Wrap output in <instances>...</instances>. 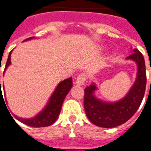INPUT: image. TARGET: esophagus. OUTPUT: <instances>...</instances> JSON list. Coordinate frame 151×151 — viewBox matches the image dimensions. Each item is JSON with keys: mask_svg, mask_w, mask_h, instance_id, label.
Here are the masks:
<instances>
[{"mask_svg": "<svg viewBox=\"0 0 151 151\" xmlns=\"http://www.w3.org/2000/svg\"><path fill=\"white\" fill-rule=\"evenodd\" d=\"M86 76L85 74H80L77 77V79L76 81V84L77 86H83L84 84L85 81H86Z\"/></svg>", "mask_w": 151, "mask_h": 151, "instance_id": "1", "label": "esophagus"}]
</instances>
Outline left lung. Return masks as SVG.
I'll use <instances>...</instances> for the list:
<instances>
[{
    "instance_id": "1",
    "label": "left lung",
    "mask_w": 151,
    "mask_h": 151,
    "mask_svg": "<svg viewBox=\"0 0 151 151\" xmlns=\"http://www.w3.org/2000/svg\"><path fill=\"white\" fill-rule=\"evenodd\" d=\"M126 58L137 64V72L131 88L124 97L116 102H106L96 96L98 89L95 83L85 89L84 109L88 119L93 124L104 128H113L129 120L137 112L144 98L147 76L144 58L138 49Z\"/></svg>"
}]
</instances>
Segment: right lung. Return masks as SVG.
Returning <instances> with one entry per match:
<instances>
[{"label":"right lung","instance_id":"right-lung-1","mask_svg":"<svg viewBox=\"0 0 151 151\" xmlns=\"http://www.w3.org/2000/svg\"><path fill=\"white\" fill-rule=\"evenodd\" d=\"M35 37H32V38H27L24 42H27V41L35 39ZM11 52H12V51L9 53L4 73H5L6 69L11 64ZM3 87L4 89V85ZM72 87H73V78H68L63 81H61L60 83L57 85L54 92L52 93L50 98L48 99L46 105L38 114H36L35 116L32 118H22L15 115H14V116L20 122L23 123L24 124H26L27 126L32 127H48V126L52 125L58 119L59 113L61 112V109H62V103L64 102L65 98L68 93V92L72 89ZM0 88L1 89V80ZM1 93L2 92H1V89L0 96H3Z\"/></svg>","mask_w":151,"mask_h":151}]
</instances>
